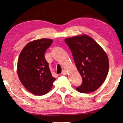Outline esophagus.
Listing matches in <instances>:
<instances>
[{"label":"esophagus","instance_id":"1","mask_svg":"<svg viewBox=\"0 0 123 123\" xmlns=\"http://www.w3.org/2000/svg\"><path fill=\"white\" fill-rule=\"evenodd\" d=\"M67 71L66 70H64L62 71V74L64 75H67Z\"/></svg>","mask_w":123,"mask_h":123}]
</instances>
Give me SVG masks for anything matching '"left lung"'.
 Segmentation results:
<instances>
[{
  "instance_id": "left-lung-1",
  "label": "left lung",
  "mask_w": 123,
  "mask_h": 123,
  "mask_svg": "<svg viewBox=\"0 0 123 123\" xmlns=\"http://www.w3.org/2000/svg\"><path fill=\"white\" fill-rule=\"evenodd\" d=\"M76 67L82 77V83L76 89L88 93L98 89L104 82L109 71V60L104 50L89 36L65 39Z\"/></svg>"
}]
</instances>
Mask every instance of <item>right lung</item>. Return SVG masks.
I'll list each match as a JSON object with an SVG mask.
<instances>
[{"mask_svg":"<svg viewBox=\"0 0 123 123\" xmlns=\"http://www.w3.org/2000/svg\"><path fill=\"white\" fill-rule=\"evenodd\" d=\"M53 40L42 38L29 43L20 53L17 74L21 83L29 92L42 96L48 93L56 78L52 76L45 59L46 50Z\"/></svg>","mask_w":123,"mask_h":123,"instance_id":"1","label":"right lung"}]
</instances>
